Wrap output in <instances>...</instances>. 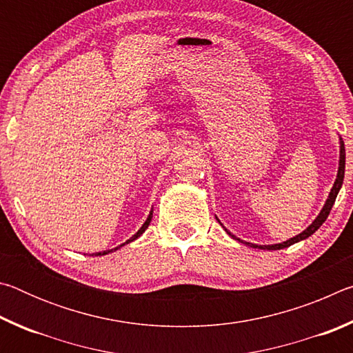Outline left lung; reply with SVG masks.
I'll return each mask as SVG.
<instances>
[{"label": "left lung", "mask_w": 353, "mask_h": 353, "mask_svg": "<svg viewBox=\"0 0 353 353\" xmlns=\"http://www.w3.org/2000/svg\"><path fill=\"white\" fill-rule=\"evenodd\" d=\"M344 170H345V149H344V141H343L341 137H339V163H338V174H336V179H334V183H333V187H332V190H330V193H328V198H327V201H325V204H324V207L321 208L319 214H318V216H316V219L313 221V223L310 224L305 230L301 232V234H299V235L290 238V240H286V241H283V243H277V244H265V246H263V244H254V243L243 241V240H240V238H236L235 235H232L230 232L227 230L223 224H221V225L224 227V230L227 232V235H230L232 238H234V240L240 241V243H243V244H246V246H250V248H254V249L280 250V249L290 248L291 244H294V243H299V241H302V240H307L308 236H312V235L314 234V232L318 230L322 224H324V221L327 219L328 213H330L332 207H333V204H334V199H336L339 190H341V187H343ZM216 219H218V218H216ZM218 221H219V219H218Z\"/></svg>", "instance_id": "1"}]
</instances>
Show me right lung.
<instances>
[{
  "label": "right lung",
  "mask_w": 353,
  "mask_h": 353,
  "mask_svg": "<svg viewBox=\"0 0 353 353\" xmlns=\"http://www.w3.org/2000/svg\"><path fill=\"white\" fill-rule=\"evenodd\" d=\"M151 219H152V210H151V212H149V214H148V218H146V221H145V223H143V225L140 227V229H139V232H137V234H135V235H132V236H130V238H129V240H128L126 243L119 244V246H117L115 249L103 250V252H94V254H92V255H94V256H98V255H107V254H112V252H115V250H118L119 248H123V246H126V244H129V243H132V241H135V240H137V238H139V236H141L143 234H145V230H146V229H148V227H149V223H151Z\"/></svg>",
  "instance_id": "1"
}]
</instances>
